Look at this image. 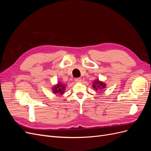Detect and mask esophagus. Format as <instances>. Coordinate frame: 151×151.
I'll use <instances>...</instances> for the list:
<instances>
[{"label": "esophagus", "instance_id": "1", "mask_svg": "<svg viewBox=\"0 0 151 151\" xmlns=\"http://www.w3.org/2000/svg\"><path fill=\"white\" fill-rule=\"evenodd\" d=\"M75 81H76V83H80V82L81 81V78H80V77H78V78H76L75 79Z\"/></svg>", "mask_w": 151, "mask_h": 151}]
</instances>
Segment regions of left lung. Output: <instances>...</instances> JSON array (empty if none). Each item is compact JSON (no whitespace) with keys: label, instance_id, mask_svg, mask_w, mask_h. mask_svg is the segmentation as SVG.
<instances>
[{"label":"left lung","instance_id":"left-lung-1","mask_svg":"<svg viewBox=\"0 0 151 151\" xmlns=\"http://www.w3.org/2000/svg\"><path fill=\"white\" fill-rule=\"evenodd\" d=\"M93 87L96 90H98V88H105V87H106V85L103 84V83H101V82H99L98 80H97V81H95L94 82Z\"/></svg>","mask_w":151,"mask_h":151}]
</instances>
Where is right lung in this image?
Returning a JSON list of instances; mask_svg holds the SVG:
<instances>
[{
	"mask_svg": "<svg viewBox=\"0 0 151 151\" xmlns=\"http://www.w3.org/2000/svg\"><path fill=\"white\" fill-rule=\"evenodd\" d=\"M65 88V86L63 85L62 84L58 83V85L55 87H54L53 91L54 93H59L60 94H62L64 92V90Z\"/></svg>",
	"mask_w": 151,
	"mask_h": 151,
	"instance_id": "add662e5",
	"label": "right lung"
}]
</instances>
